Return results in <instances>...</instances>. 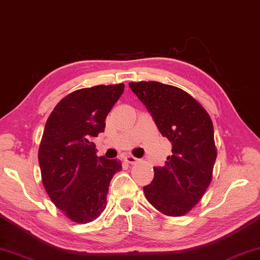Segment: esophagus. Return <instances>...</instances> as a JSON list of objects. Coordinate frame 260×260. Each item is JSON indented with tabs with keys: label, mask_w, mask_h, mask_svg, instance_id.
Returning a JSON list of instances; mask_svg holds the SVG:
<instances>
[{
	"label": "esophagus",
	"mask_w": 260,
	"mask_h": 260,
	"mask_svg": "<svg viewBox=\"0 0 260 260\" xmlns=\"http://www.w3.org/2000/svg\"><path fill=\"white\" fill-rule=\"evenodd\" d=\"M124 160H125L126 163H129V164H135V163H137V161H138V158L131 156V155H126L125 157H124Z\"/></svg>",
	"instance_id": "obj_1"
}]
</instances>
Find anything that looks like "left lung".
<instances>
[{"instance_id":"8db88e82","label":"left lung","mask_w":260,"mask_h":260,"mask_svg":"<svg viewBox=\"0 0 260 260\" xmlns=\"http://www.w3.org/2000/svg\"><path fill=\"white\" fill-rule=\"evenodd\" d=\"M129 86L172 144V155L163 168H153V180L143 187L145 197L165 216H184L201 201L212 180L217 148L211 117L177 86L153 81L131 82Z\"/></svg>"}]
</instances>
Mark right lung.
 <instances>
[{
  "mask_svg": "<svg viewBox=\"0 0 260 260\" xmlns=\"http://www.w3.org/2000/svg\"><path fill=\"white\" fill-rule=\"evenodd\" d=\"M123 91V83L73 91L59 101L44 126L39 149L43 186L74 223L101 216L109 184L122 170L121 160L96 156L92 138L104 131L105 118Z\"/></svg>",
  "mask_w": 260,
  "mask_h": 260,
  "instance_id": "obj_1",
  "label": "right lung"
}]
</instances>
